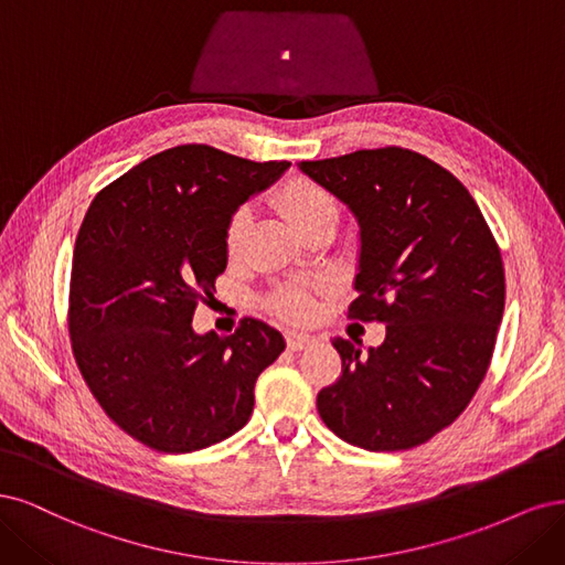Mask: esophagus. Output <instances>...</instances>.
<instances>
[{
    "instance_id": "esophagus-1",
    "label": "esophagus",
    "mask_w": 565,
    "mask_h": 565,
    "mask_svg": "<svg viewBox=\"0 0 565 565\" xmlns=\"http://www.w3.org/2000/svg\"><path fill=\"white\" fill-rule=\"evenodd\" d=\"M312 342H315V338L312 335H305V333H288L286 335L288 350H294V352H300V350L309 348V344H312Z\"/></svg>"
}]
</instances>
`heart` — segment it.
Listing matches in <instances>:
<instances>
[{
    "instance_id": "b5f03b06",
    "label": "heart",
    "mask_w": 565,
    "mask_h": 565,
    "mask_svg": "<svg viewBox=\"0 0 565 565\" xmlns=\"http://www.w3.org/2000/svg\"><path fill=\"white\" fill-rule=\"evenodd\" d=\"M277 206L288 221V225L298 234L315 227L317 223L335 221L338 217V206L333 202V196L319 183H315V180L302 178V175L286 180L284 188L277 192ZM246 232H248V213L246 209H239L230 217V223L225 227V250L230 258H236L242 253ZM275 307L279 315H284L290 321H307L312 317V302H309V298L302 294H294V290H290V294L277 296Z\"/></svg>"
}]
</instances>
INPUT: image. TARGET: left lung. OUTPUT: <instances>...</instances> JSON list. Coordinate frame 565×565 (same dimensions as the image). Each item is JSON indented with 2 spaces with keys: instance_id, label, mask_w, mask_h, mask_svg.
<instances>
[{
  "instance_id": "8db88e82",
  "label": "left lung",
  "mask_w": 565,
  "mask_h": 565,
  "mask_svg": "<svg viewBox=\"0 0 565 565\" xmlns=\"http://www.w3.org/2000/svg\"><path fill=\"white\" fill-rule=\"evenodd\" d=\"M298 169L359 225L350 317L387 323L380 348L333 340L342 373L317 394L321 420L366 450L420 446L488 371L504 312L500 248L460 180L417 152L359 150Z\"/></svg>"
}]
</instances>
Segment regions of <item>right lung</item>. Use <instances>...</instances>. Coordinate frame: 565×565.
Here are the masks:
<instances>
[{"label": "right lung", "instance_id": "add662e5", "mask_svg": "<svg viewBox=\"0 0 565 565\" xmlns=\"http://www.w3.org/2000/svg\"><path fill=\"white\" fill-rule=\"evenodd\" d=\"M288 167L178 145L90 202L72 256V350L103 411L140 444L192 452L248 423L284 335L258 319L199 335L192 317L227 267L230 217Z\"/></svg>", "mask_w": 565, "mask_h": 565}]
</instances>
